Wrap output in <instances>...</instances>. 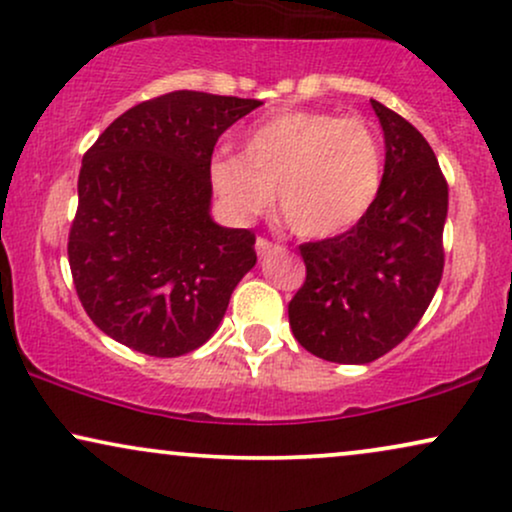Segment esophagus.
Wrapping results in <instances>:
<instances>
[{
  "mask_svg": "<svg viewBox=\"0 0 512 512\" xmlns=\"http://www.w3.org/2000/svg\"><path fill=\"white\" fill-rule=\"evenodd\" d=\"M273 249H275V244L270 242V239H266V237H258V239H256V254L261 256V258L268 256Z\"/></svg>",
  "mask_w": 512,
  "mask_h": 512,
  "instance_id": "obj_1",
  "label": "esophagus"
}]
</instances>
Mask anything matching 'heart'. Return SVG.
Instances as JSON below:
<instances>
[{
    "label": "heart",
    "instance_id": "heart-1",
    "mask_svg": "<svg viewBox=\"0 0 512 512\" xmlns=\"http://www.w3.org/2000/svg\"><path fill=\"white\" fill-rule=\"evenodd\" d=\"M211 182L237 216L268 206L273 189L285 223L301 237L342 235L375 204L384 154L363 118L287 111L244 137L242 154H216Z\"/></svg>",
    "mask_w": 512,
    "mask_h": 512
}]
</instances>
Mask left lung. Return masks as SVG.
<instances>
[{"label": "left lung", "mask_w": 512, "mask_h": 512, "mask_svg": "<svg viewBox=\"0 0 512 512\" xmlns=\"http://www.w3.org/2000/svg\"><path fill=\"white\" fill-rule=\"evenodd\" d=\"M384 130L382 187L342 235L299 246L306 282L289 301L296 342L332 363H372L413 332L444 273L449 185L425 137L372 99Z\"/></svg>", "instance_id": "left-lung-1"}]
</instances>
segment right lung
<instances>
[{"label": "right lung", "instance_id": "right-lung-1", "mask_svg": "<svg viewBox=\"0 0 512 512\" xmlns=\"http://www.w3.org/2000/svg\"><path fill=\"white\" fill-rule=\"evenodd\" d=\"M258 106L168 92L118 116L82 156L68 263L82 308L111 339L175 358L218 330L256 266V235L213 223L208 168L218 137Z\"/></svg>", "mask_w": 512, "mask_h": 512}]
</instances>
